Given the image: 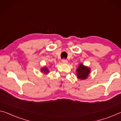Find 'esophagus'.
<instances>
[{"label":"esophagus","mask_w":121,"mask_h":121,"mask_svg":"<svg viewBox=\"0 0 121 121\" xmlns=\"http://www.w3.org/2000/svg\"><path fill=\"white\" fill-rule=\"evenodd\" d=\"M62 62L63 63H64V64H66L67 63H68V60H66V59H62Z\"/></svg>","instance_id":"esophagus-1"}]
</instances>
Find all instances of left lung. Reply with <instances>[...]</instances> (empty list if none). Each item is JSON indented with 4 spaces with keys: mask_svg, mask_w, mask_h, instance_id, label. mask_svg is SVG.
I'll list each match as a JSON object with an SVG mask.
<instances>
[{
    "mask_svg": "<svg viewBox=\"0 0 121 121\" xmlns=\"http://www.w3.org/2000/svg\"><path fill=\"white\" fill-rule=\"evenodd\" d=\"M77 76L78 79L85 80L87 78L90 74L91 70L87 66H84L82 64H80L77 69Z\"/></svg>",
    "mask_w": 121,
    "mask_h": 121,
    "instance_id": "left-lung-1",
    "label": "left lung"
}]
</instances>
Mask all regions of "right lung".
Returning <instances> with one entry per match:
<instances>
[{
    "label": "right lung",
    "instance_id": "obj_1",
    "mask_svg": "<svg viewBox=\"0 0 121 121\" xmlns=\"http://www.w3.org/2000/svg\"><path fill=\"white\" fill-rule=\"evenodd\" d=\"M41 72H44V73H45V74H47V73H49L48 69L47 67H44V68H42V69H41Z\"/></svg>",
    "mask_w": 121,
    "mask_h": 121
}]
</instances>
